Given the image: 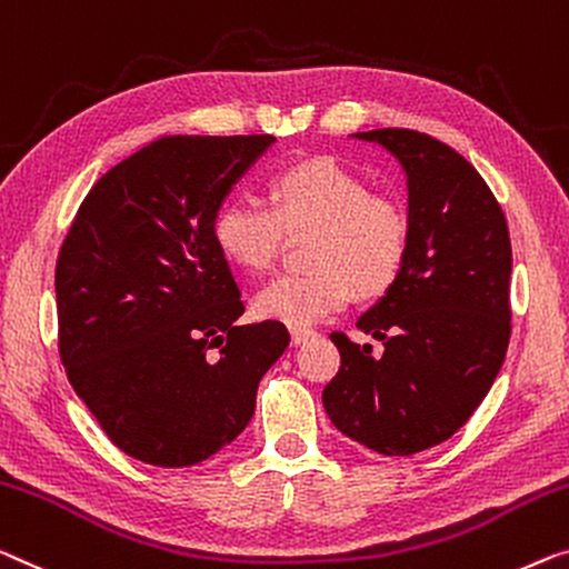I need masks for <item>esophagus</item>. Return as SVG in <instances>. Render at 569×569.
Segmentation results:
<instances>
[{
    "instance_id": "34e87169",
    "label": "esophagus",
    "mask_w": 569,
    "mask_h": 569,
    "mask_svg": "<svg viewBox=\"0 0 569 569\" xmlns=\"http://www.w3.org/2000/svg\"><path fill=\"white\" fill-rule=\"evenodd\" d=\"M313 332H309V329H291V345L299 347L301 342H307V339L311 337Z\"/></svg>"
}]
</instances>
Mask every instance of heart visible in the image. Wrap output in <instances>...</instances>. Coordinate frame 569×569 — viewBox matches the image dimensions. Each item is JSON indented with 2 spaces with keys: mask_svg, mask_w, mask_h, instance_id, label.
I'll return each instance as SVG.
<instances>
[{
  "mask_svg": "<svg viewBox=\"0 0 569 569\" xmlns=\"http://www.w3.org/2000/svg\"><path fill=\"white\" fill-rule=\"evenodd\" d=\"M270 203L227 199L214 214V242L242 273L273 266L286 237H307L301 276H278L252 299L258 319L303 329L362 299L386 293L411 248V219L398 199L370 193L360 173L329 156L278 173Z\"/></svg>",
  "mask_w": 569,
  "mask_h": 569,
  "instance_id": "obj_1",
  "label": "heart"
}]
</instances>
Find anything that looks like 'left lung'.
I'll use <instances>...</instances> for the list:
<instances>
[{
    "mask_svg": "<svg viewBox=\"0 0 569 569\" xmlns=\"http://www.w3.org/2000/svg\"><path fill=\"white\" fill-rule=\"evenodd\" d=\"M352 138L403 168L411 248L396 283L358 319L383 355L335 332L342 368L321 401L372 452L417 455L472 417L503 366L511 237L493 191L445 142L396 127Z\"/></svg>",
    "mask_w": 569,
    "mask_h": 569,
    "instance_id": "obj_1",
    "label": "left lung"
}]
</instances>
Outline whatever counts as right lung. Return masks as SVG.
I'll return each instance as SVG.
<instances>
[{"instance_id":"add662e5","label":"right lung","mask_w":569,"mask_h":569,"mask_svg":"<svg viewBox=\"0 0 569 569\" xmlns=\"http://www.w3.org/2000/svg\"><path fill=\"white\" fill-rule=\"evenodd\" d=\"M273 134H163L97 181L56 266L61 360L104 435L156 468L197 465L256 413L286 352L278 321L237 325L214 214Z\"/></svg>"}]
</instances>
